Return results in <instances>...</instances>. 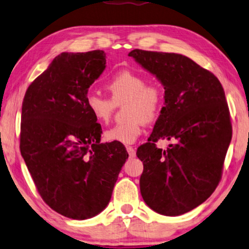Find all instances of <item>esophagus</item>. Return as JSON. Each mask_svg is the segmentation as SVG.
<instances>
[{
	"label": "esophagus",
	"instance_id": "34e87169",
	"mask_svg": "<svg viewBox=\"0 0 249 249\" xmlns=\"http://www.w3.org/2000/svg\"><path fill=\"white\" fill-rule=\"evenodd\" d=\"M127 151H128L129 156H130V157H135L136 156V150H135V148H133V147L127 146Z\"/></svg>",
	"mask_w": 249,
	"mask_h": 249
}]
</instances>
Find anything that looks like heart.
<instances>
[{
	"label": "heart",
	"mask_w": 249,
	"mask_h": 249,
	"mask_svg": "<svg viewBox=\"0 0 249 249\" xmlns=\"http://www.w3.org/2000/svg\"><path fill=\"white\" fill-rule=\"evenodd\" d=\"M106 89L110 98L89 92L85 96L86 107L96 121L107 124L112 118L116 107L125 103L127 120L107 129L104 138L107 142L130 145L142 135L143 122L151 124L160 116L165 103L164 91L160 86L147 84L143 75L129 70L114 74L107 82Z\"/></svg>",
	"instance_id": "b5f03b06"
}]
</instances>
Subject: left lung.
Listing matches in <instances>:
<instances>
[{
  "instance_id": "8db88e82",
  "label": "left lung",
  "mask_w": 249,
  "mask_h": 249,
  "mask_svg": "<svg viewBox=\"0 0 249 249\" xmlns=\"http://www.w3.org/2000/svg\"><path fill=\"white\" fill-rule=\"evenodd\" d=\"M129 56L165 89L148 142L137 149L143 164L140 192L158 213L183 214L203 203L221 179L232 136L225 91L210 71L179 53L133 49ZM161 139L173 142L166 151L157 148Z\"/></svg>"
}]
</instances>
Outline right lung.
<instances>
[{
	"label": "right lung",
	"mask_w": 249,
	"mask_h": 249,
	"mask_svg": "<svg viewBox=\"0 0 249 249\" xmlns=\"http://www.w3.org/2000/svg\"><path fill=\"white\" fill-rule=\"evenodd\" d=\"M106 62L103 50L62 53L22 102L20 151L38 193L53 211L77 220L107 207L128 158L122 143L100 142L102 128L85 104Z\"/></svg>",
	"instance_id": "1"
}]
</instances>
